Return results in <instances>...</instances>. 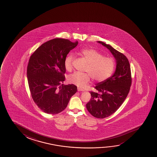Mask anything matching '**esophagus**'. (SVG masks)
I'll return each mask as SVG.
<instances>
[{
	"label": "esophagus",
	"mask_w": 157,
	"mask_h": 157,
	"mask_svg": "<svg viewBox=\"0 0 157 157\" xmlns=\"http://www.w3.org/2000/svg\"><path fill=\"white\" fill-rule=\"evenodd\" d=\"M78 92H84V90H82L81 88H78Z\"/></svg>",
	"instance_id": "1"
}]
</instances>
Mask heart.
I'll return each instance as SVG.
<instances>
[{
    "instance_id": "1",
    "label": "heart",
    "mask_w": 157,
    "mask_h": 157,
    "mask_svg": "<svg viewBox=\"0 0 157 157\" xmlns=\"http://www.w3.org/2000/svg\"><path fill=\"white\" fill-rule=\"evenodd\" d=\"M80 54L88 63L85 71L95 81H104L109 77L114 71L115 62L113 58L105 57L102 54L92 49H82ZM74 58L72 54H69L65 58L64 66L67 70L70 71L72 69ZM90 75L88 73L75 72L68 76L67 81L70 84L82 88L90 82Z\"/></svg>"
}]
</instances>
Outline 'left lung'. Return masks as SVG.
Listing matches in <instances>:
<instances>
[{"label": "left lung", "mask_w": 157, "mask_h": 157, "mask_svg": "<svg viewBox=\"0 0 157 157\" xmlns=\"http://www.w3.org/2000/svg\"><path fill=\"white\" fill-rule=\"evenodd\" d=\"M98 43L107 48L116 60L113 75L99 82L90 92L91 99L86 108L92 115L99 118L110 116L116 112L126 99L131 85V70L129 60L123 54L101 41Z\"/></svg>", "instance_id": "left-lung-1"}]
</instances>
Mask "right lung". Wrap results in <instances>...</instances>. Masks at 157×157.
Listing matches in <instances>:
<instances>
[{"mask_svg":"<svg viewBox=\"0 0 157 157\" xmlns=\"http://www.w3.org/2000/svg\"><path fill=\"white\" fill-rule=\"evenodd\" d=\"M77 41L52 39L39 47L30 56L27 71L28 85L35 103L47 114L59 113L77 91L73 84L63 85L65 58Z\"/></svg>","mask_w":157,"mask_h":157,"instance_id":"right-lung-1","label":"right lung"}]
</instances>
